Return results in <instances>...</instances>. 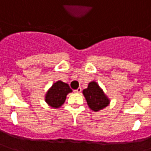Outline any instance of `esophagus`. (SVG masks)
Listing matches in <instances>:
<instances>
[{
	"label": "esophagus",
	"instance_id": "1",
	"mask_svg": "<svg viewBox=\"0 0 151 151\" xmlns=\"http://www.w3.org/2000/svg\"><path fill=\"white\" fill-rule=\"evenodd\" d=\"M81 91H82V88H81V87H78L77 90L74 91V92H76V93H80Z\"/></svg>",
	"mask_w": 151,
	"mask_h": 151
}]
</instances>
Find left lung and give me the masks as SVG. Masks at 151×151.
I'll return each instance as SVG.
<instances>
[{
    "label": "left lung",
    "mask_w": 151,
    "mask_h": 151,
    "mask_svg": "<svg viewBox=\"0 0 151 151\" xmlns=\"http://www.w3.org/2000/svg\"><path fill=\"white\" fill-rule=\"evenodd\" d=\"M83 93L89 108L95 112L103 109L109 104V99L104 93L98 83L94 81L89 83L87 88L83 91Z\"/></svg>",
    "instance_id": "8db88e82"
}]
</instances>
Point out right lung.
Returning <instances> with one entry per match:
<instances>
[{
	"label": "right lung",
	"instance_id": "right-lung-1",
	"mask_svg": "<svg viewBox=\"0 0 151 151\" xmlns=\"http://www.w3.org/2000/svg\"><path fill=\"white\" fill-rule=\"evenodd\" d=\"M70 92H72V90L67 83L57 81L47 91L45 101L52 108H60L65 103L67 95Z\"/></svg>",
	"mask_w": 151,
	"mask_h": 151
}]
</instances>
